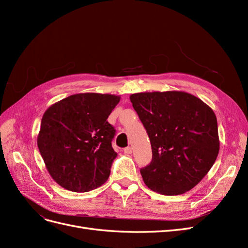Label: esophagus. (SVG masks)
<instances>
[{"label": "esophagus", "mask_w": 248, "mask_h": 248, "mask_svg": "<svg viewBox=\"0 0 248 248\" xmlns=\"http://www.w3.org/2000/svg\"><path fill=\"white\" fill-rule=\"evenodd\" d=\"M124 153H126V154H131V153H132L131 147H126V148L124 149Z\"/></svg>", "instance_id": "esophagus-1"}]
</instances>
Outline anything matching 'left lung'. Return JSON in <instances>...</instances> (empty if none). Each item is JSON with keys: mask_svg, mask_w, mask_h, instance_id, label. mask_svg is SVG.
Returning a JSON list of instances; mask_svg holds the SVG:
<instances>
[{"mask_svg": "<svg viewBox=\"0 0 248 248\" xmlns=\"http://www.w3.org/2000/svg\"><path fill=\"white\" fill-rule=\"evenodd\" d=\"M152 148V160L140 169L145 184L164 196L193 188L214 164L219 151L214 111L185 92L130 96Z\"/></svg>", "mask_w": 248, "mask_h": 248, "instance_id": "obj_1", "label": "left lung"}]
</instances>
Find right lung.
Returning a JSON list of instances; mask_svg holds the SVG:
<instances>
[{
    "instance_id": "1",
    "label": "right lung",
    "mask_w": 248,
    "mask_h": 248,
    "mask_svg": "<svg viewBox=\"0 0 248 248\" xmlns=\"http://www.w3.org/2000/svg\"><path fill=\"white\" fill-rule=\"evenodd\" d=\"M120 97L71 95L44 112L37 144L55 181L74 192H86L108 179L117 153L111 147L115 127L108 122Z\"/></svg>"
}]
</instances>
